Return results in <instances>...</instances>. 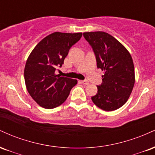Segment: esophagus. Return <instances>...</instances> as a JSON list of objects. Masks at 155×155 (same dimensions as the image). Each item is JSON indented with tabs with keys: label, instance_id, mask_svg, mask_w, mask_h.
Here are the masks:
<instances>
[{
	"label": "esophagus",
	"instance_id": "34e87169",
	"mask_svg": "<svg viewBox=\"0 0 155 155\" xmlns=\"http://www.w3.org/2000/svg\"><path fill=\"white\" fill-rule=\"evenodd\" d=\"M81 83H82L83 84L87 85V84H89V81H87V80H83V81H81Z\"/></svg>",
	"mask_w": 155,
	"mask_h": 155
}]
</instances>
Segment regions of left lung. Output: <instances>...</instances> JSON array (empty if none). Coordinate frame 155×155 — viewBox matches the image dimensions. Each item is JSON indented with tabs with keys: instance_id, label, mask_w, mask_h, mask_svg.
Here are the masks:
<instances>
[{
	"instance_id": "left-lung-1",
	"label": "left lung",
	"mask_w": 155,
	"mask_h": 155,
	"mask_svg": "<svg viewBox=\"0 0 155 155\" xmlns=\"http://www.w3.org/2000/svg\"><path fill=\"white\" fill-rule=\"evenodd\" d=\"M84 37L95 55L97 68L104 71L103 82L92 102L104 111H114L128 100L135 84V71L129 51L116 38L102 31L87 32Z\"/></svg>"
}]
</instances>
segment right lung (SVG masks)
<instances>
[{
    "label": "right lung",
    "mask_w": 155,
    "mask_h": 155,
    "mask_svg": "<svg viewBox=\"0 0 155 155\" xmlns=\"http://www.w3.org/2000/svg\"><path fill=\"white\" fill-rule=\"evenodd\" d=\"M82 33L55 32L42 39L27 60L25 81L32 98L41 107L51 109L63 104L77 80L55 74L69 49L80 40Z\"/></svg>",
    "instance_id": "add662e5"
}]
</instances>
